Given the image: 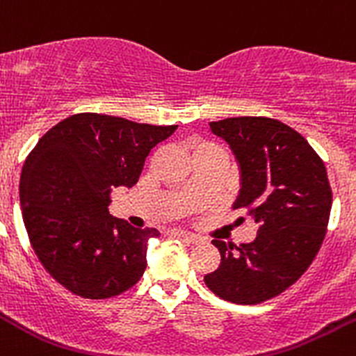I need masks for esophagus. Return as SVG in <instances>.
<instances>
[{
    "mask_svg": "<svg viewBox=\"0 0 356 356\" xmlns=\"http://www.w3.org/2000/svg\"><path fill=\"white\" fill-rule=\"evenodd\" d=\"M172 234L175 235V237L182 238V241H188V242H198V237L193 234H189V232H184V230H174Z\"/></svg>",
    "mask_w": 356,
    "mask_h": 356,
    "instance_id": "obj_1",
    "label": "esophagus"
}]
</instances>
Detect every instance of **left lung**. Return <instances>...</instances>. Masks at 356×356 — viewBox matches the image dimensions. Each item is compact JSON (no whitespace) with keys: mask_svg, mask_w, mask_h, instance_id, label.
I'll list each match as a JSON object with an SVG mask.
<instances>
[{"mask_svg":"<svg viewBox=\"0 0 356 356\" xmlns=\"http://www.w3.org/2000/svg\"><path fill=\"white\" fill-rule=\"evenodd\" d=\"M211 129L238 163L234 209L248 211L258 234L238 248L214 238L221 264L204 281L223 300L260 304L290 288L320 251L332 209L327 168L300 133L277 119L228 118Z\"/></svg>","mask_w":356,"mask_h":356,"instance_id":"1","label":"left lung"}]
</instances>
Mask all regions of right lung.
<instances>
[{
  "instance_id": "right-lung-1",
  "label": "right lung",
  "mask_w": 356,
  "mask_h": 356,
  "mask_svg": "<svg viewBox=\"0 0 356 356\" xmlns=\"http://www.w3.org/2000/svg\"><path fill=\"white\" fill-rule=\"evenodd\" d=\"M175 129L86 112L58 122L29 152L22 219L40 264L66 290L99 300L140 281L147 241L159 232L114 218L111 193L137 184L151 149Z\"/></svg>"
}]
</instances>
